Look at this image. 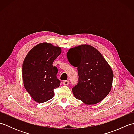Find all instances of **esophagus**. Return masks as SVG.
Wrapping results in <instances>:
<instances>
[{
    "instance_id": "1",
    "label": "esophagus",
    "mask_w": 134,
    "mask_h": 134,
    "mask_svg": "<svg viewBox=\"0 0 134 134\" xmlns=\"http://www.w3.org/2000/svg\"><path fill=\"white\" fill-rule=\"evenodd\" d=\"M69 83V81H64L63 82V84L64 85H68Z\"/></svg>"
}]
</instances>
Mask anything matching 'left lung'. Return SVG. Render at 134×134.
<instances>
[{"label":"left lung","instance_id":"1","mask_svg":"<svg viewBox=\"0 0 134 134\" xmlns=\"http://www.w3.org/2000/svg\"><path fill=\"white\" fill-rule=\"evenodd\" d=\"M67 56L77 67L78 82L72 89L75 97L88 105L105 98L112 87L113 74L101 54L92 46L81 45L70 49Z\"/></svg>","mask_w":134,"mask_h":134}]
</instances>
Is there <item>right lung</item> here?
Wrapping results in <instances>:
<instances>
[{"instance_id": "right-lung-1", "label": "right lung", "mask_w": 134, "mask_h": 134, "mask_svg": "<svg viewBox=\"0 0 134 134\" xmlns=\"http://www.w3.org/2000/svg\"><path fill=\"white\" fill-rule=\"evenodd\" d=\"M61 53V48L43 42L27 53L22 65L25 88L35 101L42 103L54 96L53 90L60 86L58 70L53 61Z\"/></svg>"}]
</instances>
